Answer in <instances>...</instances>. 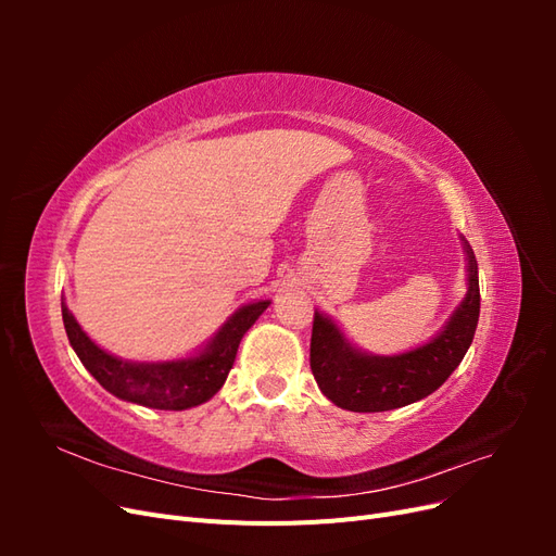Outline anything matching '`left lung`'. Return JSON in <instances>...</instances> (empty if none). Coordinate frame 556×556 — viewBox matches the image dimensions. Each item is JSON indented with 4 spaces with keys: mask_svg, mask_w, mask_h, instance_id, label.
I'll return each instance as SVG.
<instances>
[{
    "mask_svg": "<svg viewBox=\"0 0 556 556\" xmlns=\"http://www.w3.org/2000/svg\"><path fill=\"white\" fill-rule=\"evenodd\" d=\"M466 294L447 323L422 345L399 355H374L352 343L339 323L315 311L311 371L323 394L343 410L382 413L433 394L473 343L480 317V285L473 248L462 237Z\"/></svg>",
    "mask_w": 556,
    "mask_h": 556,
    "instance_id": "left-lung-1",
    "label": "left lung"
}]
</instances>
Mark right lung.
Segmentation results:
<instances>
[{"instance_id":"1","label":"right lung","mask_w":556,"mask_h":556,"mask_svg":"<svg viewBox=\"0 0 556 556\" xmlns=\"http://www.w3.org/2000/svg\"><path fill=\"white\" fill-rule=\"evenodd\" d=\"M271 299H257L233 311L227 323L188 357L166 362H134L99 348L76 323L62 296V323L80 364L113 396L155 410H188L213 399L225 384L239 343Z\"/></svg>"}]
</instances>
